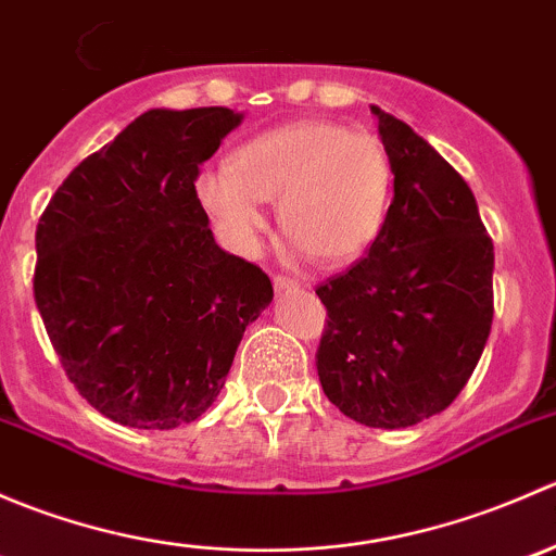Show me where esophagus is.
Segmentation results:
<instances>
[{
  "label": "esophagus",
  "mask_w": 556,
  "mask_h": 556,
  "mask_svg": "<svg viewBox=\"0 0 556 556\" xmlns=\"http://www.w3.org/2000/svg\"><path fill=\"white\" fill-rule=\"evenodd\" d=\"M274 288H277L279 293H290V290H299L301 282L299 279L285 277V274H277V277H274Z\"/></svg>",
  "instance_id": "34e87169"
}]
</instances>
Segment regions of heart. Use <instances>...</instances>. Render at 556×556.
<instances>
[{
	"label": "heart",
	"mask_w": 556,
	"mask_h": 556,
	"mask_svg": "<svg viewBox=\"0 0 556 556\" xmlns=\"http://www.w3.org/2000/svg\"><path fill=\"white\" fill-rule=\"evenodd\" d=\"M392 164L382 139L330 121H295L247 139L228 169L195 177V195L237 252L266 228L261 201H279V226L325 266H344L382 233Z\"/></svg>",
	"instance_id": "b5f03b06"
}]
</instances>
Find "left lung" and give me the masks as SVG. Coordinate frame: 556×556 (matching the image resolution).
<instances>
[{"instance_id":"left-lung-1","label":"left lung","mask_w":556,"mask_h":556,"mask_svg":"<svg viewBox=\"0 0 556 556\" xmlns=\"http://www.w3.org/2000/svg\"><path fill=\"white\" fill-rule=\"evenodd\" d=\"M371 112L395 195L368 255L317 288L328 309L317 374L341 414L395 430L444 412L473 374L495 250L468 182L412 126Z\"/></svg>"}]
</instances>
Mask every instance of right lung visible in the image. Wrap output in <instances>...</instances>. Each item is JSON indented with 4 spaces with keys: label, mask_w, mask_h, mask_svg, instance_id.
I'll return each mask as SVG.
<instances>
[{
    "label": "right lung",
    "mask_w": 556,
    "mask_h": 556,
    "mask_svg": "<svg viewBox=\"0 0 556 556\" xmlns=\"http://www.w3.org/2000/svg\"><path fill=\"white\" fill-rule=\"evenodd\" d=\"M244 121L228 106L148 110L64 179L37 226L35 301L70 382L117 425L199 419L271 279L220 250L199 166Z\"/></svg>",
    "instance_id": "1"
}]
</instances>
